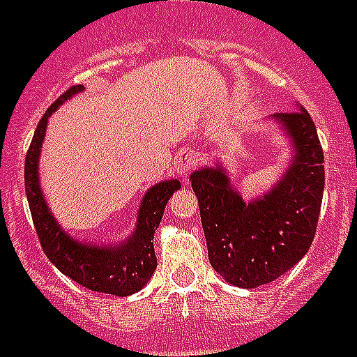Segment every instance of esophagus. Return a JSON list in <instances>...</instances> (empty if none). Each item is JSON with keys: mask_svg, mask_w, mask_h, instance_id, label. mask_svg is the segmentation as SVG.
I'll use <instances>...</instances> for the list:
<instances>
[{"mask_svg": "<svg viewBox=\"0 0 357 357\" xmlns=\"http://www.w3.org/2000/svg\"><path fill=\"white\" fill-rule=\"evenodd\" d=\"M192 167H196V155L192 151H183V153L176 159V162H174L176 172H178L179 176H183V179Z\"/></svg>", "mask_w": 357, "mask_h": 357, "instance_id": "obj_1", "label": "esophagus"}]
</instances>
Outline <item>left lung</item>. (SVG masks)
<instances>
[{"mask_svg": "<svg viewBox=\"0 0 357 357\" xmlns=\"http://www.w3.org/2000/svg\"><path fill=\"white\" fill-rule=\"evenodd\" d=\"M291 142V165L266 195L244 202L226 168L190 174L209 263L231 285L255 289L293 268L310 250L324 192V153L304 107L271 116Z\"/></svg>", "mask_w": 357, "mask_h": 357, "instance_id": "obj_1", "label": "left lung"}]
</instances>
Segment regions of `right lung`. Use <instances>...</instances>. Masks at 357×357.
<instances>
[{
	"mask_svg": "<svg viewBox=\"0 0 357 357\" xmlns=\"http://www.w3.org/2000/svg\"><path fill=\"white\" fill-rule=\"evenodd\" d=\"M83 91H85L83 85L70 86L47 109L36 126L35 137L31 140L29 150L25 155V195L42 250L59 271L96 293L129 296L144 287L150 282L151 274L155 272L157 257L153 250V234L161 222L168 198L181 187V183L178 179H167L150 187L148 192L142 196L137 211L135 231L120 243L92 244L89 241H77L66 234L50 211L40 189L38 159L47 129V119L57 111L59 105H63L66 100Z\"/></svg>",
	"mask_w": 357,
	"mask_h": 357,
	"instance_id": "right-lung-1",
	"label": "right lung"
}]
</instances>
